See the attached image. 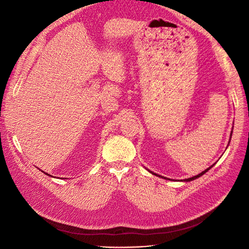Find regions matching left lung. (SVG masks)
Masks as SVG:
<instances>
[{"mask_svg": "<svg viewBox=\"0 0 249 249\" xmlns=\"http://www.w3.org/2000/svg\"><path fill=\"white\" fill-rule=\"evenodd\" d=\"M232 134V133H231ZM213 167V166H212ZM212 167H209L208 169H205V170L203 171V172H201V173H199L198 174V176H195V177H193V178H186V179H185V182H190V181H193V179H196V178H200L201 176H203V174L205 173V172H208L209 170H210V169L211 168H212ZM153 173V172H152ZM153 174H155V173H153ZM155 176H158V174H155ZM158 177H160V176H158ZM160 178H163V177H160ZM167 179H169V178H167Z\"/></svg>", "mask_w": 249, "mask_h": 249, "instance_id": "obj_1", "label": "left lung"}]
</instances>
